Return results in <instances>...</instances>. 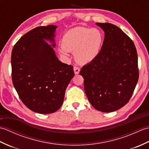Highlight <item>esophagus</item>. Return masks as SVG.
<instances>
[{
    "mask_svg": "<svg viewBox=\"0 0 149 149\" xmlns=\"http://www.w3.org/2000/svg\"><path fill=\"white\" fill-rule=\"evenodd\" d=\"M74 73L75 74H79V72H80V68L78 67V66H74Z\"/></svg>",
    "mask_w": 149,
    "mask_h": 149,
    "instance_id": "esophagus-1",
    "label": "esophagus"
}]
</instances>
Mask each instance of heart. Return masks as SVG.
Masks as SVG:
<instances>
[{
	"label": "heart",
	"mask_w": 149,
	"mask_h": 149,
	"mask_svg": "<svg viewBox=\"0 0 149 149\" xmlns=\"http://www.w3.org/2000/svg\"><path fill=\"white\" fill-rule=\"evenodd\" d=\"M102 35L97 29L77 27L67 31L62 39L61 52H75V58L80 64H87L95 59L100 51Z\"/></svg>",
	"instance_id": "obj_1"
}]
</instances>
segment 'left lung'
<instances>
[{
  "label": "left lung",
  "instance_id": "1",
  "mask_svg": "<svg viewBox=\"0 0 149 149\" xmlns=\"http://www.w3.org/2000/svg\"><path fill=\"white\" fill-rule=\"evenodd\" d=\"M104 40L95 59L83 66L80 75L88 99L95 109L113 112L127 104L138 81V55L134 43L119 27L97 23Z\"/></svg>",
  "mask_w": 149,
  "mask_h": 149
}]
</instances>
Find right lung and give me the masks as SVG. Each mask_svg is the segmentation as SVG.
<instances>
[{"mask_svg": "<svg viewBox=\"0 0 149 149\" xmlns=\"http://www.w3.org/2000/svg\"><path fill=\"white\" fill-rule=\"evenodd\" d=\"M57 26H40L24 34L11 53L13 86L25 106L34 112L49 114L58 111L66 88L74 76L72 65L61 63L53 47ZM44 39L53 44L49 45Z\"/></svg>", "mask_w": 149, "mask_h": 149, "instance_id": "add662e5", "label": "right lung"}]
</instances>
